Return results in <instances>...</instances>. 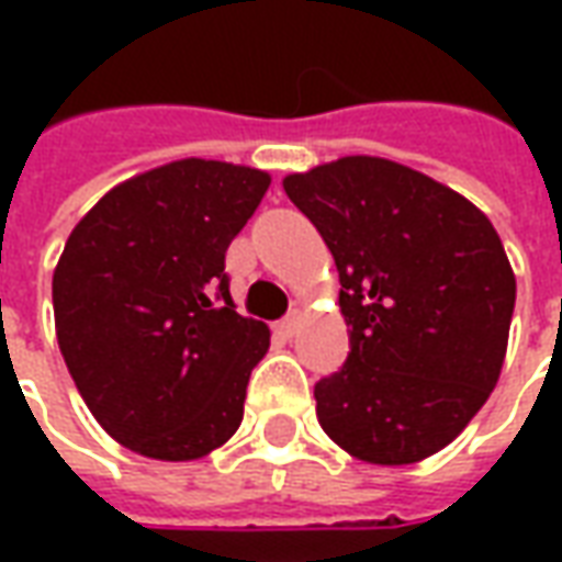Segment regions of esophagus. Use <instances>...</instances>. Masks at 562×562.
Returning a JSON list of instances; mask_svg holds the SVG:
<instances>
[{
    "label": "esophagus",
    "mask_w": 562,
    "mask_h": 562,
    "mask_svg": "<svg viewBox=\"0 0 562 562\" xmlns=\"http://www.w3.org/2000/svg\"><path fill=\"white\" fill-rule=\"evenodd\" d=\"M297 325H301V316H297V313H292V316L282 318L280 325H277V330H280L282 337H294V334H297Z\"/></svg>",
    "instance_id": "esophagus-1"
}]
</instances>
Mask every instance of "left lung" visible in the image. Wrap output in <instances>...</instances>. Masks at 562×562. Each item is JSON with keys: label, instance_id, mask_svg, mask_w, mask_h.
Masks as SVG:
<instances>
[{"label": "left lung", "instance_id": "1", "mask_svg": "<svg viewBox=\"0 0 562 562\" xmlns=\"http://www.w3.org/2000/svg\"><path fill=\"white\" fill-rule=\"evenodd\" d=\"M328 244L352 352L316 382L322 430L352 458L403 467L446 448L506 361L515 273L472 201L379 156L282 180Z\"/></svg>", "mask_w": 562, "mask_h": 562}]
</instances>
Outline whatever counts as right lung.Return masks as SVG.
<instances>
[{
  "mask_svg": "<svg viewBox=\"0 0 562 562\" xmlns=\"http://www.w3.org/2000/svg\"><path fill=\"white\" fill-rule=\"evenodd\" d=\"M270 173L180 159L114 186L54 270L59 352L95 422L153 460H198L244 422L265 322L234 310L225 252Z\"/></svg>",
  "mask_w": 562,
  "mask_h": 562,
  "instance_id": "right-lung-1",
  "label": "right lung"
}]
</instances>
